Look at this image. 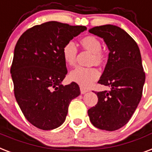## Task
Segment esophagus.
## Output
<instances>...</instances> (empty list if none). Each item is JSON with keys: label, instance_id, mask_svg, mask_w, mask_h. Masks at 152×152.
<instances>
[{"label": "esophagus", "instance_id": "obj_1", "mask_svg": "<svg viewBox=\"0 0 152 152\" xmlns=\"http://www.w3.org/2000/svg\"><path fill=\"white\" fill-rule=\"evenodd\" d=\"M80 90H81V94H84L86 93L89 92V89H86L84 87H81V88H80Z\"/></svg>", "mask_w": 152, "mask_h": 152}]
</instances>
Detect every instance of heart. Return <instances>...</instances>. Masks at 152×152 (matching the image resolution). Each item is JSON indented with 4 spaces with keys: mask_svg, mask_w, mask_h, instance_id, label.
<instances>
[{
    "mask_svg": "<svg viewBox=\"0 0 152 152\" xmlns=\"http://www.w3.org/2000/svg\"><path fill=\"white\" fill-rule=\"evenodd\" d=\"M83 48L94 54L92 63L99 65L103 62V55L102 54V45L101 41L95 36H89L84 37L81 40ZM63 58L66 64L68 66H74L76 63L77 50L73 42H69L63 47ZM100 72L96 68H85L77 66L70 73V78L71 81L76 82L83 87H88L93 84V82L98 79Z\"/></svg>",
    "mask_w": 152,
    "mask_h": 152,
    "instance_id": "heart-1",
    "label": "heart"
}]
</instances>
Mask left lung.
<instances>
[{
    "label": "left lung",
    "mask_w": 152,
    "mask_h": 152,
    "mask_svg": "<svg viewBox=\"0 0 152 152\" xmlns=\"http://www.w3.org/2000/svg\"><path fill=\"white\" fill-rule=\"evenodd\" d=\"M89 31L103 39L109 50L98 83L110 90L95 93L98 102L88 110V115L97 129L115 131L129 122L142 97L145 73L140 51L133 39L117 26L106 24Z\"/></svg>",
    "instance_id": "8db88e82"
}]
</instances>
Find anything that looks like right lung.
Returning a JSON list of instances; mask_svg holds the SVG:
<instances>
[{
  "instance_id": "add662e5",
  "label": "right lung",
  "mask_w": 152,
  "mask_h": 152,
  "mask_svg": "<svg viewBox=\"0 0 152 152\" xmlns=\"http://www.w3.org/2000/svg\"><path fill=\"white\" fill-rule=\"evenodd\" d=\"M85 26L49 21L28 29L16 43L11 66L14 94L25 118L34 126L52 130L63 124L78 85L63 86L67 74L63 47Z\"/></svg>"
}]
</instances>
